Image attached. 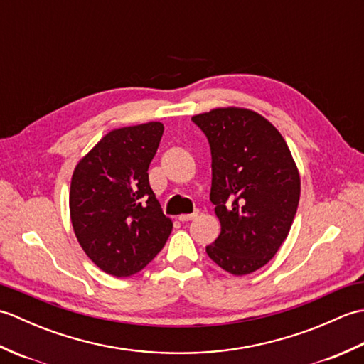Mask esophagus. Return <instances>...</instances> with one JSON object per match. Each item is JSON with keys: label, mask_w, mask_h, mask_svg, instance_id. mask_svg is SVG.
Here are the masks:
<instances>
[{"label": "esophagus", "mask_w": 364, "mask_h": 364, "mask_svg": "<svg viewBox=\"0 0 364 364\" xmlns=\"http://www.w3.org/2000/svg\"><path fill=\"white\" fill-rule=\"evenodd\" d=\"M197 214H198V211H194L192 214H180L178 215V219H180L181 222H188V220H192L194 218H197Z\"/></svg>", "instance_id": "1"}]
</instances>
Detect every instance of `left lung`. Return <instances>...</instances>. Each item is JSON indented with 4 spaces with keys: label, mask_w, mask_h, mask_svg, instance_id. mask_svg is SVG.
Masks as SVG:
<instances>
[{
    "label": "left lung",
    "mask_w": 364,
    "mask_h": 364,
    "mask_svg": "<svg viewBox=\"0 0 364 364\" xmlns=\"http://www.w3.org/2000/svg\"><path fill=\"white\" fill-rule=\"evenodd\" d=\"M211 146V202L220 235L206 247L236 277L274 258L288 237L300 198V175L272 123L245 107H215L192 117Z\"/></svg>",
    "instance_id": "obj_1"
}]
</instances>
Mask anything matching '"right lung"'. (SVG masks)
Wrapping results in <instances>:
<instances>
[{
    "mask_svg": "<svg viewBox=\"0 0 364 364\" xmlns=\"http://www.w3.org/2000/svg\"><path fill=\"white\" fill-rule=\"evenodd\" d=\"M162 133L161 122L112 129L73 170L68 205L75 236L109 275L137 274L172 233L149 183Z\"/></svg>",
    "mask_w": 364,
    "mask_h": 364,
    "instance_id": "1",
    "label": "right lung"
}]
</instances>
